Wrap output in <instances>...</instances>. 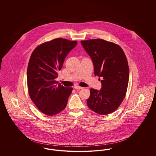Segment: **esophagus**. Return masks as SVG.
Masks as SVG:
<instances>
[{"label": "esophagus", "instance_id": "1", "mask_svg": "<svg viewBox=\"0 0 156 156\" xmlns=\"http://www.w3.org/2000/svg\"><path fill=\"white\" fill-rule=\"evenodd\" d=\"M74 88L75 89H82L83 88L81 87H80V86L76 85V86H75L74 87Z\"/></svg>", "mask_w": 156, "mask_h": 156}]
</instances>
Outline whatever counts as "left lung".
Returning <instances> with one entry per match:
<instances>
[{
	"mask_svg": "<svg viewBox=\"0 0 156 156\" xmlns=\"http://www.w3.org/2000/svg\"><path fill=\"white\" fill-rule=\"evenodd\" d=\"M81 43L93 61L95 76L102 78L100 90L90 89L87 105L99 115L110 114L126 96L129 78L126 55L119 45L102 39L82 40Z\"/></svg>",
	"mask_w": 156,
	"mask_h": 156,
	"instance_id": "8db88e82",
	"label": "left lung"
}]
</instances>
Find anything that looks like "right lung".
<instances>
[{"instance_id": "add662e5", "label": "right lung", "mask_w": 156, "mask_h": 156, "mask_svg": "<svg viewBox=\"0 0 156 156\" xmlns=\"http://www.w3.org/2000/svg\"><path fill=\"white\" fill-rule=\"evenodd\" d=\"M77 41L55 38L43 43L33 50L27 71V88L31 101L43 113L55 115L66 107L73 88H66L55 78L69 52Z\"/></svg>"}]
</instances>
